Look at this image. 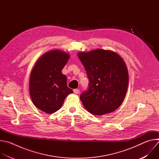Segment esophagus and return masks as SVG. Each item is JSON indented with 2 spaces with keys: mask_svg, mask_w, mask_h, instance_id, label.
I'll return each instance as SVG.
<instances>
[{
  "mask_svg": "<svg viewBox=\"0 0 159 159\" xmlns=\"http://www.w3.org/2000/svg\"><path fill=\"white\" fill-rule=\"evenodd\" d=\"M80 92V90L79 89H74V93L75 94H79Z\"/></svg>",
  "mask_w": 159,
  "mask_h": 159,
  "instance_id": "1",
  "label": "esophagus"
}]
</instances>
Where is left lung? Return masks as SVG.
<instances>
[{
	"label": "left lung",
	"mask_w": 159,
	"mask_h": 159,
	"mask_svg": "<svg viewBox=\"0 0 159 159\" xmlns=\"http://www.w3.org/2000/svg\"><path fill=\"white\" fill-rule=\"evenodd\" d=\"M78 57L89 80L87 90L80 96L85 108L98 116L115 111L123 102L128 85V73L121 57L101 49L80 52Z\"/></svg>",
	"instance_id": "8db88e82"
}]
</instances>
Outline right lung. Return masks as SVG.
<instances>
[{"label":"right lung","instance_id":"right-lung-1","mask_svg":"<svg viewBox=\"0 0 159 159\" xmlns=\"http://www.w3.org/2000/svg\"><path fill=\"white\" fill-rule=\"evenodd\" d=\"M69 55L60 50L44 54L31 72L30 93L34 106L47 114L62 106L66 96L72 93L67 87L66 77L61 73Z\"/></svg>","mask_w":159,"mask_h":159}]
</instances>
